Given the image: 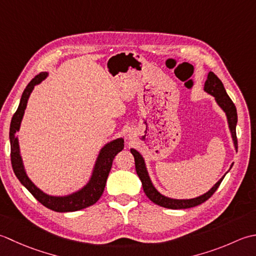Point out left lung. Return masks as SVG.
Instances as JSON below:
<instances>
[{
	"label": "left lung",
	"instance_id": "left-lung-1",
	"mask_svg": "<svg viewBox=\"0 0 256 256\" xmlns=\"http://www.w3.org/2000/svg\"><path fill=\"white\" fill-rule=\"evenodd\" d=\"M204 92H206L208 94H210L211 96L214 97L218 107H220L222 110L226 112L228 129H230L234 148H236V150L238 151V139H236L238 114H236V105L233 104V102L231 100V98L228 97V95L226 94V88H224L222 82L218 80V77L214 74V72H208V78H206V84H204ZM130 152L134 154L136 171H137V174L139 176V179L142 180V189L144 191L146 196H147L154 203H156V204L166 208H174V210H178V208H194V206L201 204V203L206 201L208 198H211V196L214 194V192L216 191V189L218 188V186L221 184V182L224 179V176H226V174H228V172H226V174H224L222 178L211 188L210 190L206 192L204 194L194 198V199H172V198L166 196L162 194H160V192L157 189H156V186H154L152 181H151L150 176H149L147 166H146L144 159L142 156V154H140L139 151H137L134 148L130 149ZM232 166H233V164H231L230 169L232 168ZM230 169H228V171H230Z\"/></svg>",
	"mask_w": 256,
	"mask_h": 256
}]
</instances>
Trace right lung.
<instances>
[{
  "mask_svg": "<svg viewBox=\"0 0 256 256\" xmlns=\"http://www.w3.org/2000/svg\"><path fill=\"white\" fill-rule=\"evenodd\" d=\"M48 76V72H43L40 75L35 76L28 82V85L26 86L22 94V97H20L18 110L15 112L12 117L11 126H10L12 168L20 184L44 206L56 212H74L95 204L99 200V198L102 196L104 189H105L109 171L112 169L114 156L124 149V139L117 138L104 146L100 151H99L90 180L78 191L72 192V194L67 196H50L45 194L44 191H42L38 186H36L34 182L28 178V176L25 171L22 156H20V151L18 139L15 134L20 130V122H22L30 92H33L36 85H38L40 82H43Z\"/></svg>",
  "mask_w": 256,
  "mask_h": 256,
  "instance_id": "right-lung-1",
  "label": "right lung"
}]
</instances>
